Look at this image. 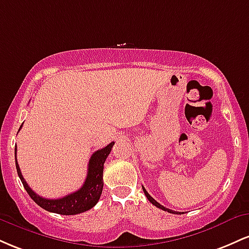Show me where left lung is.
I'll list each match as a JSON object with an SVG mask.
<instances>
[{"instance_id":"8db88e82","label":"left lung","mask_w":249,"mask_h":249,"mask_svg":"<svg viewBox=\"0 0 249 249\" xmlns=\"http://www.w3.org/2000/svg\"><path fill=\"white\" fill-rule=\"evenodd\" d=\"M142 191H144V193H145V196H146V198L148 199V201L151 202V204L152 205H154V206L156 207H158V208H160V210H162V211H166V212H168V213H173V214H177V213H180V212H176V211H172V210H170V208H166V207H164L162 206V205H160L159 204V202H157L156 200H154L152 196H150V194L147 193V191L145 190V187L142 186Z\"/></svg>"}]
</instances>
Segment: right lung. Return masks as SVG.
<instances>
[{
    "label": "right lung",
    "mask_w": 249,
    "mask_h": 249,
    "mask_svg": "<svg viewBox=\"0 0 249 249\" xmlns=\"http://www.w3.org/2000/svg\"><path fill=\"white\" fill-rule=\"evenodd\" d=\"M22 127V125H21ZM19 127V130H21ZM18 130V131H19ZM115 145V142H110L107 146H105L102 150L96 151L95 153L91 156L90 160H89L88 166V176L85 179V182L83 186L76 192L68 194V196H63L59 199H45L42 198L41 196L36 194L27 184L23 176H22L21 170H19L18 162L16 159V150L15 147V161H16V170L18 174L19 179H21L22 184L27 191L30 198L36 202L38 206H41L43 210L48 211V212H53L57 214H62V215H75L85 212V211L91 210L95 205L98 202L101 194L103 191V170H104V162L107 160V156L110 154L112 146Z\"/></svg>",
    "instance_id": "obj_1"
}]
</instances>
